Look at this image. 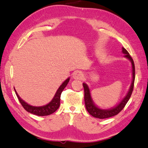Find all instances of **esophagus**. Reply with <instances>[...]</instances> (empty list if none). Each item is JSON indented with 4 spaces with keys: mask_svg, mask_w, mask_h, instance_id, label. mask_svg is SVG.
I'll list each match as a JSON object with an SVG mask.
<instances>
[{
    "mask_svg": "<svg viewBox=\"0 0 148 148\" xmlns=\"http://www.w3.org/2000/svg\"><path fill=\"white\" fill-rule=\"evenodd\" d=\"M83 77V74L80 71H76L74 72L73 74V77L74 79H81Z\"/></svg>",
    "mask_w": 148,
    "mask_h": 148,
    "instance_id": "1",
    "label": "esophagus"
}]
</instances>
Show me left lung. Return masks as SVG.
<instances>
[{
    "mask_svg": "<svg viewBox=\"0 0 148 148\" xmlns=\"http://www.w3.org/2000/svg\"><path fill=\"white\" fill-rule=\"evenodd\" d=\"M122 51L123 53L125 54V57L129 59L130 61H131L132 66V82L131 84V87H130L129 91L126 97L123 99V101L120 102V103L117 105V106L112 109L110 110H101L98 107L95 106L92 102V100L91 99V94H90V91L88 86H87L86 84H83V86L84 88V101H85V104H86V108L89 112V114H91L92 116L95 117H97L99 119H105L108 118V117H111L112 116H116V115L118 114L121 110L124 108L125 105L129 101V100L131 97L132 91H133L134 88V79H135V66L134 61L132 57L130 56L129 52L127 51L126 49L124 47H122Z\"/></svg>",
    "mask_w": 148,
    "mask_h": 148,
    "instance_id": "left-lung-1",
    "label": "left lung"
}]
</instances>
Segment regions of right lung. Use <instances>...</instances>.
<instances>
[{
    "instance_id": "obj_1",
    "label": "right lung",
    "mask_w": 148,
    "mask_h": 148,
    "mask_svg": "<svg viewBox=\"0 0 148 148\" xmlns=\"http://www.w3.org/2000/svg\"><path fill=\"white\" fill-rule=\"evenodd\" d=\"M69 78L65 80V81L62 83L61 86L59 87V88L57 90L56 92V94L55 95L54 98L53 100L49 102V104H47L46 106H41V107H36V106H32L27 104L25 102H24L23 100L21 99V98L19 97V95H17V92L15 90L16 94L17 97L20 103L22 105V106L23 107V108L30 113L33 114L34 115L38 116H48L51 114L54 113L56 110L59 108L60 106V99H61V95L62 91H63V89L66 87V85L68 84L69 82Z\"/></svg>"
}]
</instances>
